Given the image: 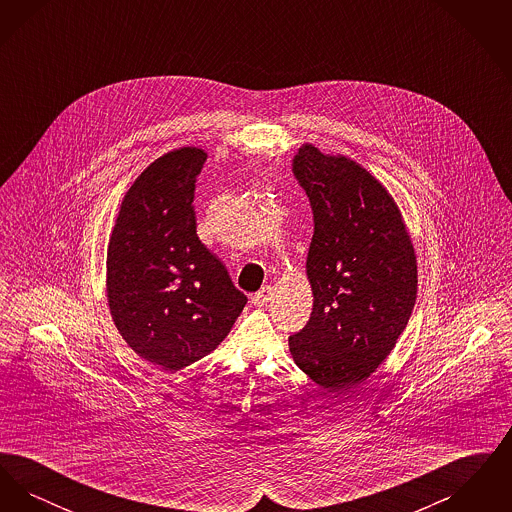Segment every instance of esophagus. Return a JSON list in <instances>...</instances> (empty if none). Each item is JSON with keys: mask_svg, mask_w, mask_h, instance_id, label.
<instances>
[{"mask_svg": "<svg viewBox=\"0 0 512 512\" xmlns=\"http://www.w3.org/2000/svg\"><path fill=\"white\" fill-rule=\"evenodd\" d=\"M270 286H265V288H261L259 292L253 295V305H257V307H265L268 303V299H270Z\"/></svg>", "mask_w": 512, "mask_h": 512, "instance_id": "1", "label": "esophagus"}]
</instances>
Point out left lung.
<instances>
[{
	"label": "left lung",
	"instance_id": "left-lung-1",
	"mask_svg": "<svg viewBox=\"0 0 512 512\" xmlns=\"http://www.w3.org/2000/svg\"><path fill=\"white\" fill-rule=\"evenodd\" d=\"M293 174L307 192L315 234L307 255L313 313L290 353L315 384L345 391L386 361L416 301V253L384 184L345 155L303 144Z\"/></svg>",
	"mask_w": 512,
	"mask_h": 512
}]
</instances>
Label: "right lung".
I'll list each match as a JSON object with an SVG mask.
<instances>
[{
	"mask_svg": "<svg viewBox=\"0 0 512 512\" xmlns=\"http://www.w3.org/2000/svg\"><path fill=\"white\" fill-rule=\"evenodd\" d=\"M205 159V149L184 146L147 165L107 245V305L122 340L171 372L215 351L247 303L197 238L192 203Z\"/></svg>",
	"mask_w": 512,
	"mask_h": 512,
	"instance_id": "obj_1",
	"label": "right lung"
}]
</instances>
